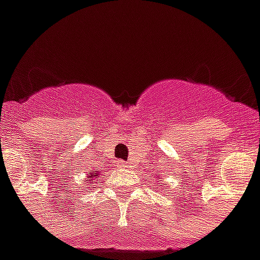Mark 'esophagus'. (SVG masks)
Listing matches in <instances>:
<instances>
[{
    "instance_id": "1",
    "label": "esophagus",
    "mask_w": 260,
    "mask_h": 260,
    "mask_svg": "<svg viewBox=\"0 0 260 260\" xmlns=\"http://www.w3.org/2000/svg\"><path fill=\"white\" fill-rule=\"evenodd\" d=\"M117 167H119V169H128V163H125V161H118V163H117Z\"/></svg>"
}]
</instances>
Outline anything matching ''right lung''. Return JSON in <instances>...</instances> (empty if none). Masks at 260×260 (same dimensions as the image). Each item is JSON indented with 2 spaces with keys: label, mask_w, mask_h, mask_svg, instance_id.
Listing matches in <instances>:
<instances>
[{
  "label": "right lung",
  "mask_w": 260,
  "mask_h": 260,
  "mask_svg": "<svg viewBox=\"0 0 260 260\" xmlns=\"http://www.w3.org/2000/svg\"><path fill=\"white\" fill-rule=\"evenodd\" d=\"M100 177V173L99 171H93V173H89L87 177H86V181H87V184H93V180H96Z\"/></svg>",
  "instance_id": "obj_1"
}]
</instances>
